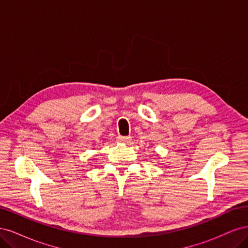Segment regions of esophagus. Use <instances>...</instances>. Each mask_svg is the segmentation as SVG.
Masks as SVG:
<instances>
[{
    "instance_id": "1",
    "label": "esophagus",
    "mask_w": 248,
    "mask_h": 248,
    "mask_svg": "<svg viewBox=\"0 0 248 248\" xmlns=\"http://www.w3.org/2000/svg\"><path fill=\"white\" fill-rule=\"evenodd\" d=\"M117 140H118V141H120V142H125V144H130L131 137H118Z\"/></svg>"
}]
</instances>
